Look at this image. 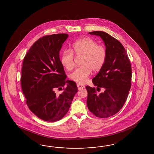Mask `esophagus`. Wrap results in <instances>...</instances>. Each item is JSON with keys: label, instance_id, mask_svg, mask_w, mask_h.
<instances>
[{"label": "esophagus", "instance_id": "obj_1", "mask_svg": "<svg viewBox=\"0 0 154 154\" xmlns=\"http://www.w3.org/2000/svg\"><path fill=\"white\" fill-rule=\"evenodd\" d=\"M77 86H78V90H81V89H82V88H85L84 85H82V84H79V83L77 84Z\"/></svg>", "mask_w": 154, "mask_h": 154}]
</instances>
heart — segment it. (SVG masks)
I'll list each match as a JSON object with an SVG mask.
<instances>
[{
	"mask_svg": "<svg viewBox=\"0 0 154 154\" xmlns=\"http://www.w3.org/2000/svg\"><path fill=\"white\" fill-rule=\"evenodd\" d=\"M72 51L77 57H82V66L76 69L70 74V78L75 82L84 83L91 72V69L97 72L104 65L107 57L105 46L98 45L94 39L84 38L73 43ZM75 57L72 50L65 49L61 56V63L68 70L74 66Z\"/></svg>",
	"mask_w": 154,
	"mask_h": 154,
	"instance_id": "obj_1",
	"label": "heart"
}]
</instances>
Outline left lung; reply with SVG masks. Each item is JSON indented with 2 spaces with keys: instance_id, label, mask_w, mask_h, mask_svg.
<instances>
[{
  "instance_id": "left-lung-1",
  "label": "left lung",
  "mask_w": 154,
  "mask_h": 154,
  "mask_svg": "<svg viewBox=\"0 0 154 154\" xmlns=\"http://www.w3.org/2000/svg\"><path fill=\"white\" fill-rule=\"evenodd\" d=\"M88 33L100 36L103 41L107 57L104 65L92 79L97 88L86 86L87 106L96 117L108 118L119 111L127 98L131 87V62L124 47L113 37L100 31ZM100 88L105 91L98 94L96 90L99 91Z\"/></svg>"
}]
</instances>
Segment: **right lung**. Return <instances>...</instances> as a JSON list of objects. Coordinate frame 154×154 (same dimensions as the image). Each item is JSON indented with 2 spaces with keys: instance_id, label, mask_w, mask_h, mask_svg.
<instances>
[{
  "instance_id": "1",
  "label": "right lung",
  "mask_w": 154,
  "mask_h": 154,
  "mask_svg": "<svg viewBox=\"0 0 154 154\" xmlns=\"http://www.w3.org/2000/svg\"><path fill=\"white\" fill-rule=\"evenodd\" d=\"M68 37L66 33L43 36L33 44L23 59L21 84L26 104L33 113L45 121L61 119L78 92L75 82L66 80L59 58ZM62 87L63 91L57 94L56 90H62Z\"/></svg>"
}]
</instances>
